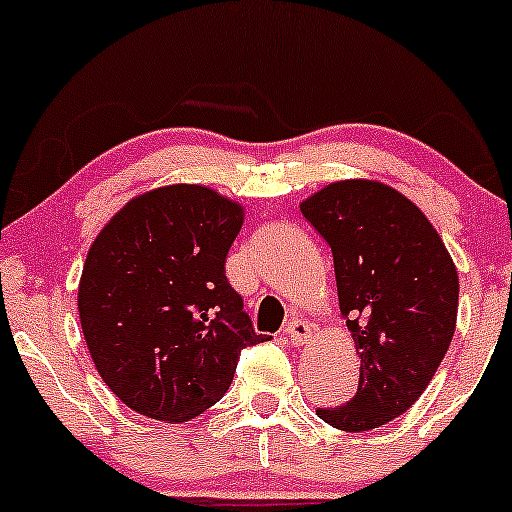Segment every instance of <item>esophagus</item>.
<instances>
[{"mask_svg":"<svg viewBox=\"0 0 512 512\" xmlns=\"http://www.w3.org/2000/svg\"><path fill=\"white\" fill-rule=\"evenodd\" d=\"M311 333L313 330L306 320H291V323L286 325V338L294 342V345H303V342H308Z\"/></svg>","mask_w":512,"mask_h":512,"instance_id":"esophagus-1","label":"esophagus"}]
</instances>
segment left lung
Wrapping results in <instances>:
<instances>
[{"label": "left lung", "instance_id": "left-lung-1", "mask_svg": "<svg viewBox=\"0 0 512 512\" xmlns=\"http://www.w3.org/2000/svg\"><path fill=\"white\" fill-rule=\"evenodd\" d=\"M328 240L340 313L359 355V389L318 408L345 432L381 428L428 389L457 328L459 277L440 233L398 189L340 179L301 201Z\"/></svg>", "mask_w": 512, "mask_h": 512}]
</instances>
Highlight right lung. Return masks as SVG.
Listing matches in <instances>:
<instances>
[{
	"instance_id": "1",
	"label": "right lung",
	"mask_w": 512,
	"mask_h": 512,
	"mask_svg": "<svg viewBox=\"0 0 512 512\" xmlns=\"http://www.w3.org/2000/svg\"><path fill=\"white\" fill-rule=\"evenodd\" d=\"M245 209L204 184L133 196L84 260L77 311L104 384L131 411L187 423L233 381L240 350L265 342L226 279Z\"/></svg>"
}]
</instances>
